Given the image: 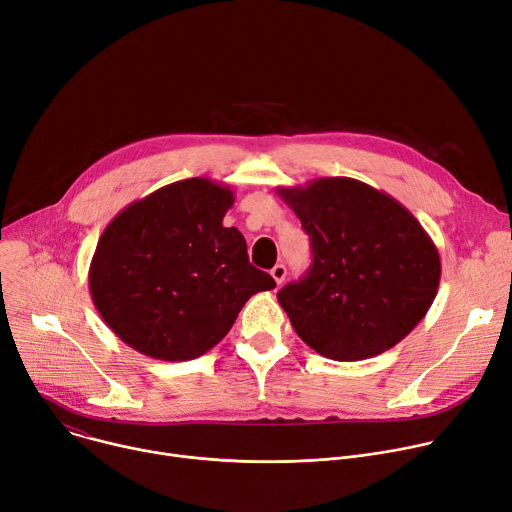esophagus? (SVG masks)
Returning a JSON list of instances; mask_svg holds the SVG:
<instances>
[{
  "label": "esophagus",
  "instance_id": "34e87169",
  "mask_svg": "<svg viewBox=\"0 0 512 512\" xmlns=\"http://www.w3.org/2000/svg\"><path fill=\"white\" fill-rule=\"evenodd\" d=\"M270 274H272V279L277 281V285H281L285 281V277H287V268H285V264H274Z\"/></svg>",
  "mask_w": 512,
  "mask_h": 512
}]
</instances>
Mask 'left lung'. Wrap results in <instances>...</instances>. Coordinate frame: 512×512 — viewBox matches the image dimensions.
Instances as JSON below:
<instances>
[{"instance_id":"left-lung-1","label":"left lung","mask_w":512,"mask_h":512,"mask_svg":"<svg viewBox=\"0 0 512 512\" xmlns=\"http://www.w3.org/2000/svg\"><path fill=\"white\" fill-rule=\"evenodd\" d=\"M299 217L313 262L277 293L297 336L334 361H363L404 340L426 316L441 256L393 196L355 178L277 188Z\"/></svg>"}]
</instances>
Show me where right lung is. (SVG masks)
I'll return each mask as SVG.
<instances>
[{
    "label": "right lung",
    "instance_id": "obj_1",
    "mask_svg": "<svg viewBox=\"0 0 512 512\" xmlns=\"http://www.w3.org/2000/svg\"><path fill=\"white\" fill-rule=\"evenodd\" d=\"M235 196L209 178L131 203L100 235L88 281L106 326L151 359L192 361L219 344L246 301L277 287L225 227Z\"/></svg>",
    "mask_w": 512,
    "mask_h": 512
}]
</instances>
